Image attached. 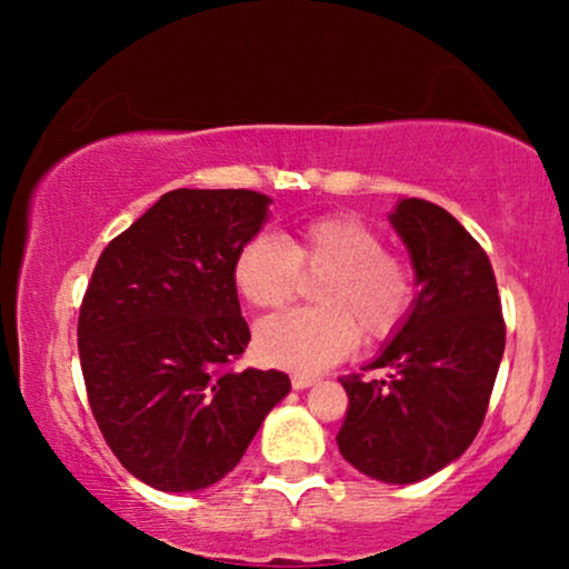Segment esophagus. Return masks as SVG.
Here are the masks:
<instances>
[{"instance_id": "34e87169", "label": "esophagus", "mask_w": 569, "mask_h": 569, "mask_svg": "<svg viewBox=\"0 0 569 569\" xmlns=\"http://www.w3.org/2000/svg\"><path fill=\"white\" fill-rule=\"evenodd\" d=\"M316 376H306V372H295L292 376V388L295 391H302V388H310L316 383Z\"/></svg>"}]
</instances>
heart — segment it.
Segmentation results:
<instances>
[{
  "instance_id": "obj_1",
  "label": "heart",
  "mask_w": 569,
  "mask_h": 569,
  "mask_svg": "<svg viewBox=\"0 0 569 569\" xmlns=\"http://www.w3.org/2000/svg\"><path fill=\"white\" fill-rule=\"evenodd\" d=\"M318 279V308L269 318L256 331L263 360L292 370H323L357 345L399 329L415 300V277L380 232L355 214H326L300 224L290 243L259 232L238 248L232 282L246 302L277 310Z\"/></svg>"
}]
</instances>
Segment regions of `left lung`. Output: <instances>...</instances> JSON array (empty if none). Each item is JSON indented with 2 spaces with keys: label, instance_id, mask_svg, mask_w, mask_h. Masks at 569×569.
Wrapping results in <instances>:
<instances>
[{
  "label": "left lung",
  "instance_id": "1",
  "mask_svg": "<svg viewBox=\"0 0 569 569\" xmlns=\"http://www.w3.org/2000/svg\"><path fill=\"white\" fill-rule=\"evenodd\" d=\"M391 224L411 253L419 295L407 321L365 370L339 378L349 396L341 456L386 485H415L477 438L505 352L492 263L446 209L401 199Z\"/></svg>",
  "mask_w": 569,
  "mask_h": 569
}]
</instances>
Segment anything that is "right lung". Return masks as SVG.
<instances>
[{
  "instance_id": "1",
  "label": "right lung",
  "mask_w": 569,
  "mask_h": 569,
  "mask_svg": "<svg viewBox=\"0 0 569 569\" xmlns=\"http://www.w3.org/2000/svg\"><path fill=\"white\" fill-rule=\"evenodd\" d=\"M248 189H176L100 253L77 321L92 417L123 469L197 492L236 469L290 393L279 370L232 362L251 331L232 263L267 222Z\"/></svg>"
}]
</instances>
